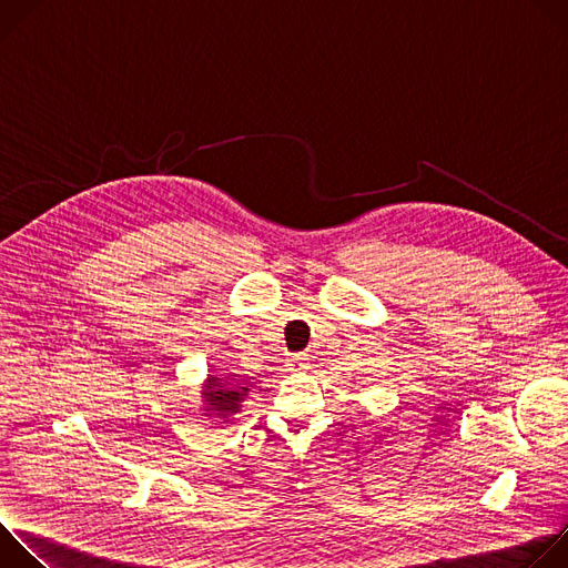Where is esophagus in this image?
<instances>
[{"instance_id":"obj_1","label":"esophagus","mask_w":568,"mask_h":568,"mask_svg":"<svg viewBox=\"0 0 568 568\" xmlns=\"http://www.w3.org/2000/svg\"><path fill=\"white\" fill-rule=\"evenodd\" d=\"M307 364H310V357H307V355H294V357L287 359V371L301 373V371L307 368Z\"/></svg>"}]
</instances>
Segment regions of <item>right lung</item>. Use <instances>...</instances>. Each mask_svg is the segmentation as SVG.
Wrapping results in <instances>:
<instances>
[{
	"mask_svg": "<svg viewBox=\"0 0 568 568\" xmlns=\"http://www.w3.org/2000/svg\"><path fill=\"white\" fill-rule=\"evenodd\" d=\"M250 388L240 386L233 382H226V377L209 375L202 386V399H204V412L213 418H229L240 414L242 399L247 397Z\"/></svg>",
	"mask_w": 568,
	"mask_h": 568,
	"instance_id": "add662e5",
	"label": "right lung"
}]
</instances>
